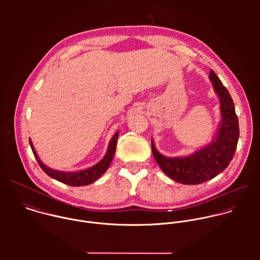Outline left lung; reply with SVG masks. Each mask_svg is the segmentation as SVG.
<instances>
[{
    "instance_id": "obj_1",
    "label": "left lung",
    "mask_w": 260,
    "mask_h": 260,
    "mask_svg": "<svg viewBox=\"0 0 260 260\" xmlns=\"http://www.w3.org/2000/svg\"><path fill=\"white\" fill-rule=\"evenodd\" d=\"M209 79L219 98L221 116L213 141L189 155L167 157L158 152L151 139L152 153L156 162L168 177L178 183L194 185L213 179L229 167L237 149L240 129L234 101L212 70Z\"/></svg>"
}]
</instances>
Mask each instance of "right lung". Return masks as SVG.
I'll return each mask as SVG.
<instances>
[{
    "mask_svg": "<svg viewBox=\"0 0 260 260\" xmlns=\"http://www.w3.org/2000/svg\"><path fill=\"white\" fill-rule=\"evenodd\" d=\"M119 137V132L117 131L114 136L112 137V139L110 140L109 146L107 152L105 154V156L103 157V159H101L98 164H95L94 166L82 170V171H77V172H62V171H57V170H53L50 169L49 167H47L46 165H44L41 159L39 158L38 154H37L34 145L29 139V145L32 150V153L38 161L39 166L41 167V169L52 179H55L63 184L67 185H71V186H85V185H89L91 183H93L94 181H96L99 178H101L106 171L108 170L111 161L113 159V156L115 154V150H116V145H117V140Z\"/></svg>",
    "mask_w": 260,
    "mask_h": 260,
    "instance_id": "1",
    "label": "right lung"
}]
</instances>
